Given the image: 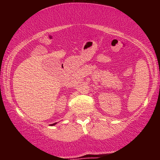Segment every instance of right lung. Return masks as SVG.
Returning <instances> with one entry per match:
<instances>
[{
	"instance_id": "obj_1",
	"label": "right lung",
	"mask_w": 160,
	"mask_h": 160,
	"mask_svg": "<svg viewBox=\"0 0 160 160\" xmlns=\"http://www.w3.org/2000/svg\"><path fill=\"white\" fill-rule=\"evenodd\" d=\"M57 123V122H55V123H52V124H50V126H55Z\"/></svg>"
}]
</instances>
